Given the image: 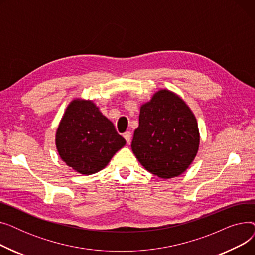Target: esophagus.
<instances>
[{
    "mask_svg": "<svg viewBox=\"0 0 255 255\" xmlns=\"http://www.w3.org/2000/svg\"><path fill=\"white\" fill-rule=\"evenodd\" d=\"M123 137L125 138V140H126V142L127 143H130V140H131V133L129 132V131H127V132H125L124 134H123Z\"/></svg>",
    "mask_w": 255,
    "mask_h": 255,
    "instance_id": "obj_1",
    "label": "esophagus"
}]
</instances>
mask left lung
Instances as JSON below:
<instances>
[{"mask_svg": "<svg viewBox=\"0 0 255 255\" xmlns=\"http://www.w3.org/2000/svg\"><path fill=\"white\" fill-rule=\"evenodd\" d=\"M198 145L196 119L175 93L160 90L141 105L131 148L146 170L162 179L178 177L192 163Z\"/></svg>", "mask_w": 255, "mask_h": 255, "instance_id": "obj_1", "label": "left lung"}]
</instances>
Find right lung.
<instances>
[{
	"label": "right lung",
	"instance_id": "right-lung-1",
	"mask_svg": "<svg viewBox=\"0 0 255 255\" xmlns=\"http://www.w3.org/2000/svg\"><path fill=\"white\" fill-rule=\"evenodd\" d=\"M125 143L114 124L90 100L70 102L56 134L60 157L82 175L104 168Z\"/></svg>",
	"mask_w": 255,
	"mask_h": 255
}]
</instances>
